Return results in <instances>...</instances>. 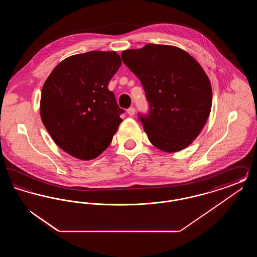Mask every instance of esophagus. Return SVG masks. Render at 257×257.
<instances>
[{
    "mask_svg": "<svg viewBox=\"0 0 257 257\" xmlns=\"http://www.w3.org/2000/svg\"><path fill=\"white\" fill-rule=\"evenodd\" d=\"M135 111H136V110H135V108H133V107H131V108H129V109L127 110V112H128V114H129L130 116H133V115H134Z\"/></svg>",
    "mask_w": 257,
    "mask_h": 257,
    "instance_id": "esophagus-1",
    "label": "esophagus"
}]
</instances>
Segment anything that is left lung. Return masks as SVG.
I'll return each instance as SVG.
<instances>
[{"label": "left lung", "instance_id": "left-lung-1", "mask_svg": "<svg viewBox=\"0 0 257 257\" xmlns=\"http://www.w3.org/2000/svg\"><path fill=\"white\" fill-rule=\"evenodd\" d=\"M121 58L146 91L149 112L140 120L150 143L169 153L189 147L212 107L211 83L201 65L181 48L150 43L123 51Z\"/></svg>", "mask_w": 257, "mask_h": 257}]
</instances>
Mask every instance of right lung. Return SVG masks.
Segmentation results:
<instances>
[{"mask_svg": "<svg viewBox=\"0 0 257 257\" xmlns=\"http://www.w3.org/2000/svg\"><path fill=\"white\" fill-rule=\"evenodd\" d=\"M121 64L114 52L90 51L61 61L46 79L40 116L53 141L77 159H95L110 146L123 110L108 85Z\"/></svg>", "mask_w": 257, "mask_h": 257, "instance_id": "right-lung-1", "label": "right lung"}]
</instances>
